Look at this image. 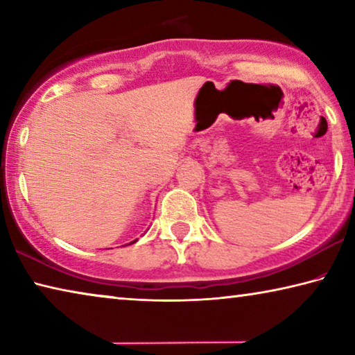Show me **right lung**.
Wrapping results in <instances>:
<instances>
[{
  "mask_svg": "<svg viewBox=\"0 0 355 355\" xmlns=\"http://www.w3.org/2000/svg\"><path fill=\"white\" fill-rule=\"evenodd\" d=\"M133 243H135V241H133ZM133 243H131V244H133Z\"/></svg>",
  "mask_w": 355,
  "mask_h": 355,
  "instance_id": "right-lung-1",
  "label": "right lung"
}]
</instances>
